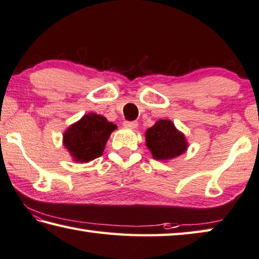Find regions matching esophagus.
Here are the masks:
<instances>
[{
  "label": "esophagus",
  "mask_w": 259,
  "mask_h": 259,
  "mask_svg": "<svg viewBox=\"0 0 259 259\" xmlns=\"http://www.w3.org/2000/svg\"><path fill=\"white\" fill-rule=\"evenodd\" d=\"M123 126H124V128H128V129H136L138 126V122H136V121H124Z\"/></svg>",
  "instance_id": "obj_1"
}]
</instances>
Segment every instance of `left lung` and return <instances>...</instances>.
Masks as SVG:
<instances>
[{
    "label": "left lung",
    "instance_id": "obj_1",
    "mask_svg": "<svg viewBox=\"0 0 259 259\" xmlns=\"http://www.w3.org/2000/svg\"><path fill=\"white\" fill-rule=\"evenodd\" d=\"M146 146L153 157L167 161L183 154L188 148L185 135L180 133L170 120H158L146 131Z\"/></svg>",
    "mask_w": 259,
    "mask_h": 259
}]
</instances>
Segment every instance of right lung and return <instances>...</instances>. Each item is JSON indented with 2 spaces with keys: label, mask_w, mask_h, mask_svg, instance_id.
Returning <instances> with one entry per match:
<instances>
[{
  "label": "right lung",
  "mask_w": 259,
  "mask_h": 259,
  "mask_svg": "<svg viewBox=\"0 0 259 259\" xmlns=\"http://www.w3.org/2000/svg\"><path fill=\"white\" fill-rule=\"evenodd\" d=\"M116 125L96 113L84 114L65 130L63 145L76 162L87 163L100 157Z\"/></svg>",
  "instance_id": "right-lung-1"
}]
</instances>
